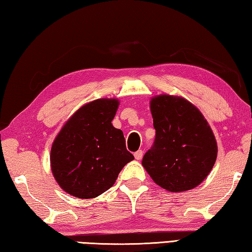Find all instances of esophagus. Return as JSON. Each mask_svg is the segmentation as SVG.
Masks as SVG:
<instances>
[{
	"label": "esophagus",
	"mask_w": 252,
	"mask_h": 252,
	"mask_svg": "<svg viewBox=\"0 0 252 252\" xmlns=\"http://www.w3.org/2000/svg\"><path fill=\"white\" fill-rule=\"evenodd\" d=\"M142 156H143V151L142 150H138L134 153V158L136 160H141L142 159Z\"/></svg>",
	"instance_id": "obj_1"
}]
</instances>
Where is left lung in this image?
<instances>
[{
	"label": "left lung",
	"mask_w": 252,
	"mask_h": 252,
	"mask_svg": "<svg viewBox=\"0 0 252 252\" xmlns=\"http://www.w3.org/2000/svg\"><path fill=\"white\" fill-rule=\"evenodd\" d=\"M150 109L156 139L142 159L158 186L171 192L191 190L210 173L217 141L202 113L181 96L152 97Z\"/></svg>",
	"instance_id": "obj_1"
}]
</instances>
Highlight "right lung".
<instances>
[{
    "label": "right lung",
    "instance_id": "obj_1",
    "mask_svg": "<svg viewBox=\"0 0 252 252\" xmlns=\"http://www.w3.org/2000/svg\"><path fill=\"white\" fill-rule=\"evenodd\" d=\"M117 99L84 104L57 135L51 149V169L71 195L91 199L114 185L121 170L134 159L126 150L123 132L112 126Z\"/></svg>",
    "mask_w": 252,
    "mask_h": 252
}]
</instances>
